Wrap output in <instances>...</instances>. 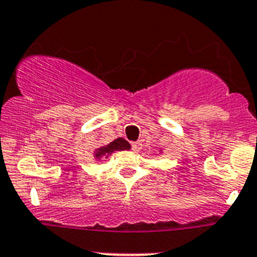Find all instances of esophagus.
Returning a JSON list of instances; mask_svg holds the SVG:
<instances>
[{
  "label": "esophagus",
  "instance_id": "1",
  "mask_svg": "<svg viewBox=\"0 0 257 257\" xmlns=\"http://www.w3.org/2000/svg\"><path fill=\"white\" fill-rule=\"evenodd\" d=\"M131 145H133V151L135 152V153H139V152L142 151V148H143L142 142H134Z\"/></svg>",
  "mask_w": 257,
  "mask_h": 257
}]
</instances>
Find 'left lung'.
<instances>
[{
    "mask_svg": "<svg viewBox=\"0 0 257 257\" xmlns=\"http://www.w3.org/2000/svg\"><path fill=\"white\" fill-rule=\"evenodd\" d=\"M160 153H162V149H161V151H160Z\"/></svg>",
    "mask_w": 257,
    "mask_h": 257,
    "instance_id": "8db88e82",
    "label": "left lung"
}]
</instances>
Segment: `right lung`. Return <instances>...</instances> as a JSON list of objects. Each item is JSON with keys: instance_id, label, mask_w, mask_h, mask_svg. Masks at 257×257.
Returning <instances> with one entry per match:
<instances>
[{"instance_id": "obj_1", "label": "right lung", "mask_w": 257, "mask_h": 257, "mask_svg": "<svg viewBox=\"0 0 257 257\" xmlns=\"http://www.w3.org/2000/svg\"><path fill=\"white\" fill-rule=\"evenodd\" d=\"M131 145L130 143L126 142L122 138L113 140L109 144L103 145L100 148H97L94 151V158L95 160H101V158H108L109 156L114 152H122V151H130Z\"/></svg>"}]
</instances>
